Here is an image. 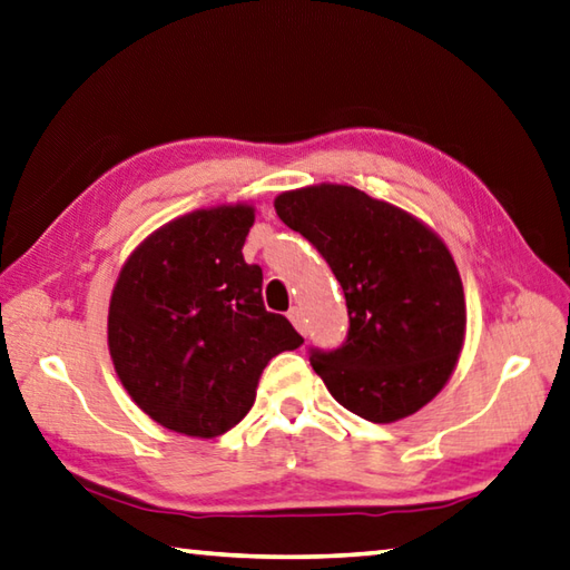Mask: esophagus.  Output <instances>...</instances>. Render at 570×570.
I'll list each match as a JSON object with an SVG mask.
<instances>
[{"label":"esophagus","instance_id":"obj_1","mask_svg":"<svg viewBox=\"0 0 570 570\" xmlns=\"http://www.w3.org/2000/svg\"><path fill=\"white\" fill-rule=\"evenodd\" d=\"M288 321H292V324L304 334V312H302V308H298V306L288 308Z\"/></svg>","mask_w":570,"mask_h":570}]
</instances>
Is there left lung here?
<instances>
[{
  "instance_id": "1",
  "label": "left lung",
  "mask_w": 570,
  "mask_h": 570,
  "mask_svg": "<svg viewBox=\"0 0 570 570\" xmlns=\"http://www.w3.org/2000/svg\"><path fill=\"white\" fill-rule=\"evenodd\" d=\"M274 209L312 242L338 278L346 341L312 351V366L341 406L393 423L446 386L465 336L456 262L416 216L346 184L284 191Z\"/></svg>"
}]
</instances>
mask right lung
Returning <instances> with one entry per match:
<instances>
[{
    "mask_svg": "<svg viewBox=\"0 0 570 570\" xmlns=\"http://www.w3.org/2000/svg\"><path fill=\"white\" fill-rule=\"evenodd\" d=\"M254 206L222 204L159 226L124 262L109 354L131 401L164 429L214 439L254 406L268 361L304 344L266 312L262 266L244 262Z\"/></svg>",
    "mask_w": 570,
    "mask_h": 570,
    "instance_id": "add662e5",
    "label": "right lung"
}]
</instances>
